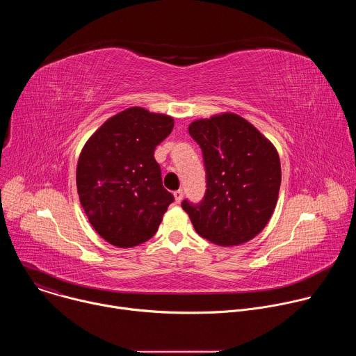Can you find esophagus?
Wrapping results in <instances>:
<instances>
[{
	"mask_svg": "<svg viewBox=\"0 0 356 356\" xmlns=\"http://www.w3.org/2000/svg\"><path fill=\"white\" fill-rule=\"evenodd\" d=\"M173 195H175V200H176V202H177V204H180V202H181V200H183V190H176L175 193H173Z\"/></svg>",
	"mask_w": 356,
	"mask_h": 356,
	"instance_id": "1",
	"label": "esophagus"
}]
</instances>
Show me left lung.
Listing matches in <instances>:
<instances>
[{
	"mask_svg": "<svg viewBox=\"0 0 356 356\" xmlns=\"http://www.w3.org/2000/svg\"><path fill=\"white\" fill-rule=\"evenodd\" d=\"M188 134L202 150L207 179L201 202H181L195 232L221 246L255 238L269 222L279 197L282 169L276 147L232 113L195 120Z\"/></svg>",
	"mask_w": 356,
	"mask_h": 356,
	"instance_id": "8db88e82",
	"label": "left lung"
}]
</instances>
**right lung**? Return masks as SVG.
Returning a JSON list of instances; mask_svg holds the SVG:
<instances>
[{
    "label": "right lung",
    "mask_w": 356,
    "mask_h": 356,
    "mask_svg": "<svg viewBox=\"0 0 356 356\" xmlns=\"http://www.w3.org/2000/svg\"><path fill=\"white\" fill-rule=\"evenodd\" d=\"M173 125L169 115L131 107L108 118L81 149L76 170L81 207L111 245L132 248L150 239L173 202L154 156Z\"/></svg>",
    "instance_id": "obj_1"
}]
</instances>
